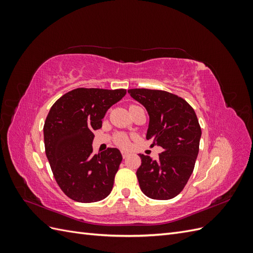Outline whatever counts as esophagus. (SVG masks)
<instances>
[{
	"mask_svg": "<svg viewBox=\"0 0 253 253\" xmlns=\"http://www.w3.org/2000/svg\"><path fill=\"white\" fill-rule=\"evenodd\" d=\"M121 154H122V157H124V158H126L128 156V153L126 152V151H121Z\"/></svg>",
	"mask_w": 253,
	"mask_h": 253,
	"instance_id": "1",
	"label": "esophagus"
}]
</instances>
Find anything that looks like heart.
<instances>
[{
  "label": "heart",
  "instance_id": "1",
  "mask_svg": "<svg viewBox=\"0 0 253 253\" xmlns=\"http://www.w3.org/2000/svg\"><path fill=\"white\" fill-rule=\"evenodd\" d=\"M131 106H134V105H131ZM114 141L115 143H116L118 147L120 148H127L129 145V139L126 134L125 133H119V134H116L114 137Z\"/></svg>",
  "mask_w": 253,
  "mask_h": 253
}]
</instances>
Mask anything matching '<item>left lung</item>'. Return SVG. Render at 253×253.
Here are the masks:
<instances>
[{"label":"left lung","instance_id":"8db88e82","mask_svg":"<svg viewBox=\"0 0 253 253\" xmlns=\"http://www.w3.org/2000/svg\"><path fill=\"white\" fill-rule=\"evenodd\" d=\"M127 93L147 109V139L164 149L158 159L139 154L136 172L142 192L153 200H171L185 188L194 170L200 150L201 126L185 99L160 89L132 88Z\"/></svg>","mask_w":253,"mask_h":253}]
</instances>
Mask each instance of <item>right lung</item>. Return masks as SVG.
<instances>
[{"label": "right lung", "instance_id": "1", "mask_svg": "<svg viewBox=\"0 0 253 253\" xmlns=\"http://www.w3.org/2000/svg\"><path fill=\"white\" fill-rule=\"evenodd\" d=\"M126 89L79 87L53 103L45 120V153L60 189L73 201H102L113 189L122 160L116 148L93 154L94 129Z\"/></svg>", "mask_w": 253, "mask_h": 253}]
</instances>
